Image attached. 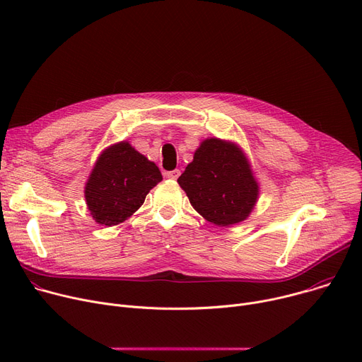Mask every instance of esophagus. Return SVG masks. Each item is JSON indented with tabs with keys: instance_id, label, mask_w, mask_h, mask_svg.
I'll list each match as a JSON object with an SVG mask.
<instances>
[{
	"instance_id": "obj_1",
	"label": "esophagus",
	"mask_w": 362,
	"mask_h": 362,
	"mask_svg": "<svg viewBox=\"0 0 362 362\" xmlns=\"http://www.w3.org/2000/svg\"><path fill=\"white\" fill-rule=\"evenodd\" d=\"M164 176H165V177H168V179H173V180H176V179L180 176V170H171V171H167V173H164Z\"/></svg>"
}]
</instances>
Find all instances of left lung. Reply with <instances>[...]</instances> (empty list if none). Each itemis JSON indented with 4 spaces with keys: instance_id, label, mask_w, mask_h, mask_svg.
Masks as SVG:
<instances>
[{
    "instance_id": "8db88e82",
    "label": "left lung",
    "mask_w": 362,
    "mask_h": 362,
    "mask_svg": "<svg viewBox=\"0 0 362 362\" xmlns=\"http://www.w3.org/2000/svg\"><path fill=\"white\" fill-rule=\"evenodd\" d=\"M177 182L195 210L217 226L248 218L259 194L242 149L217 138L201 142Z\"/></svg>"
}]
</instances>
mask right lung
Segmentation results:
<instances>
[{
  "label": "right lung",
  "mask_w": 362,
  "mask_h": 362,
  "mask_svg": "<svg viewBox=\"0 0 362 362\" xmlns=\"http://www.w3.org/2000/svg\"><path fill=\"white\" fill-rule=\"evenodd\" d=\"M161 180L160 168L129 142L114 144L103 151L86 182L88 210L101 226L123 223Z\"/></svg>",
  "instance_id": "obj_1"
}]
</instances>
